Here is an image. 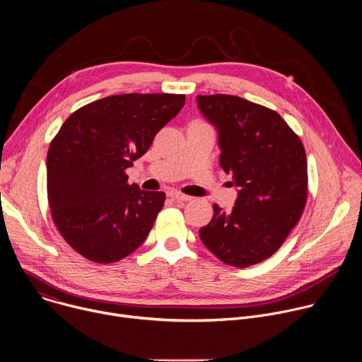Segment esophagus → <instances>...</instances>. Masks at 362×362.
<instances>
[{
	"label": "esophagus",
	"instance_id": "obj_1",
	"mask_svg": "<svg viewBox=\"0 0 362 362\" xmlns=\"http://www.w3.org/2000/svg\"><path fill=\"white\" fill-rule=\"evenodd\" d=\"M169 196L175 200V202H189L190 200V196H186V194H183V193H179V192H170L169 193Z\"/></svg>",
	"mask_w": 362,
	"mask_h": 362
}]
</instances>
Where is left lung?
I'll return each mask as SVG.
<instances>
[{"mask_svg":"<svg viewBox=\"0 0 362 362\" xmlns=\"http://www.w3.org/2000/svg\"><path fill=\"white\" fill-rule=\"evenodd\" d=\"M219 133L221 168L239 187L233 209L214 204L199 230L226 265L246 268L272 256L299 222L308 197V166L298 134L275 112L229 94L197 95Z\"/></svg>","mask_w":362,"mask_h":362,"instance_id":"obj_1","label":"left lung"}]
</instances>
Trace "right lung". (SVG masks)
Here are the masks:
<instances>
[{
    "label": "right lung",
    "instance_id": "1",
    "mask_svg": "<svg viewBox=\"0 0 362 362\" xmlns=\"http://www.w3.org/2000/svg\"><path fill=\"white\" fill-rule=\"evenodd\" d=\"M185 94H116L76 110L51 140L47 194L54 225L86 259L117 262L147 238L166 194L129 185L126 169L183 107Z\"/></svg>",
    "mask_w": 362,
    "mask_h": 362
}]
</instances>
